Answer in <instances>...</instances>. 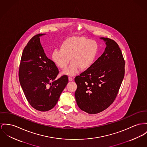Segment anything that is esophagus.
<instances>
[{"label": "esophagus", "instance_id": "esophagus-1", "mask_svg": "<svg viewBox=\"0 0 147 147\" xmlns=\"http://www.w3.org/2000/svg\"><path fill=\"white\" fill-rule=\"evenodd\" d=\"M69 81H72L73 80V78H72L71 77H69Z\"/></svg>", "mask_w": 147, "mask_h": 147}]
</instances>
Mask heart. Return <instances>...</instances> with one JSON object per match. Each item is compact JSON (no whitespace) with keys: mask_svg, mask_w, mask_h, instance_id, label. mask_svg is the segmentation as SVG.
<instances>
[{"mask_svg":"<svg viewBox=\"0 0 147 147\" xmlns=\"http://www.w3.org/2000/svg\"><path fill=\"white\" fill-rule=\"evenodd\" d=\"M98 51V45L95 40L84 36H72L62 42L60 50L53 51L52 59L59 69H65L68 66L70 59L71 63L65 74L74 76L78 68L86 70L93 65Z\"/></svg>","mask_w":147,"mask_h":147,"instance_id":"1","label":"heart"}]
</instances>
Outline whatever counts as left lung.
Here are the masks:
<instances>
[{
	"instance_id": "left-lung-1",
	"label": "left lung",
	"mask_w": 147,
	"mask_h": 147,
	"mask_svg": "<svg viewBox=\"0 0 147 147\" xmlns=\"http://www.w3.org/2000/svg\"><path fill=\"white\" fill-rule=\"evenodd\" d=\"M101 38L106 42L104 52L75 78L78 105L90 114L99 113L113 103L125 74V60L117 43L108 38Z\"/></svg>"
}]
</instances>
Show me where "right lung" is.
Returning a JSON list of instances; mask_svg holds the SVG:
<instances>
[{
	"instance_id": "obj_1",
	"label": "right lung",
	"mask_w": 147,
	"mask_h": 147,
	"mask_svg": "<svg viewBox=\"0 0 147 147\" xmlns=\"http://www.w3.org/2000/svg\"><path fill=\"white\" fill-rule=\"evenodd\" d=\"M37 34L23 49L19 69V80L30 105L40 111L54 108L61 94L69 82L64 75L57 79L59 70L55 63L46 56Z\"/></svg>"
}]
</instances>
